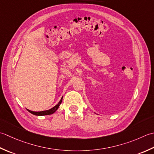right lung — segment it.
<instances>
[{
  "mask_svg": "<svg viewBox=\"0 0 154 154\" xmlns=\"http://www.w3.org/2000/svg\"><path fill=\"white\" fill-rule=\"evenodd\" d=\"M62 98H61L60 100V102H58V104H56L52 108L48 109V110H45V111H42V112H33V111H30V110H29V109H28V111H29L30 113H31V114L36 115V116H45V115L52 114H53V113H54L56 110H57V109L58 108L60 105V103H62Z\"/></svg>",
  "mask_w": 154,
  "mask_h": 154,
  "instance_id": "right-lung-1",
  "label": "right lung"
}]
</instances>
